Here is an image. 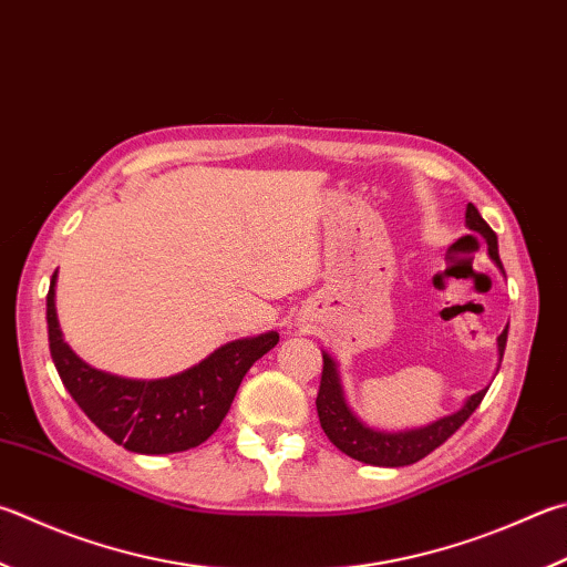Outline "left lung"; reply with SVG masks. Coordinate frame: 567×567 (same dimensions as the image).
I'll return each instance as SVG.
<instances>
[{"instance_id": "left-lung-1", "label": "left lung", "mask_w": 567, "mask_h": 567, "mask_svg": "<svg viewBox=\"0 0 567 567\" xmlns=\"http://www.w3.org/2000/svg\"><path fill=\"white\" fill-rule=\"evenodd\" d=\"M466 225L471 230H476L483 235L488 243V255L496 260L498 267H503L501 257H498V238L496 233L491 230V225L481 218V213L476 210V205L468 203L466 208ZM506 339H508V327L503 329L498 337V352L503 359V352H506ZM322 379H319V391H317V416L319 424H322L327 439L342 451V454L352 456L362 463H372V466H409V463H416L424 456H429L431 451L439 449L444 441L456 434V431L466 424V419L478 409V404L486 396L488 389L478 391V394L468 396L463 409H458L456 414L444 416L429 424L424 429H414V431H399V434H384V431H374L364 426L352 411L347 409L344 396H342V386H339L337 379V369L334 362L329 359V354H322Z\"/></svg>"}]
</instances>
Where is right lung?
Listing matches in <instances>:
<instances>
[{"label": "right lung", "instance_id": "1", "mask_svg": "<svg viewBox=\"0 0 567 567\" xmlns=\"http://www.w3.org/2000/svg\"><path fill=\"white\" fill-rule=\"evenodd\" d=\"M54 280L56 272L51 275L47 295V324L49 352L61 382L81 411L133 454H178L208 441L228 414L248 369L280 342L277 332L238 339L215 349L188 372L153 382L113 377L81 362L61 339Z\"/></svg>", "mask_w": 567, "mask_h": 567}]
</instances>
